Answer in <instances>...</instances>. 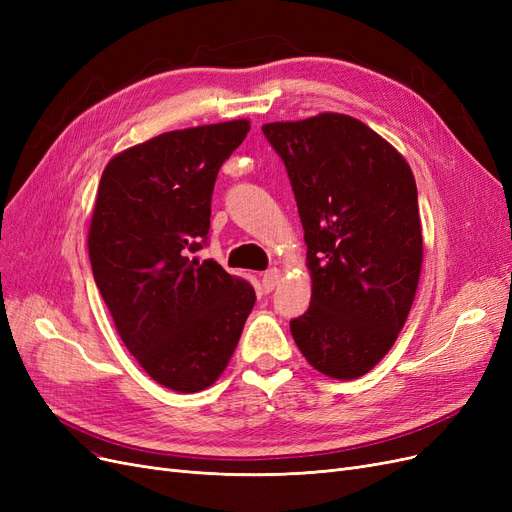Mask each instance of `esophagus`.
Listing matches in <instances>:
<instances>
[{
	"label": "esophagus",
	"instance_id": "esophagus-1",
	"mask_svg": "<svg viewBox=\"0 0 512 512\" xmlns=\"http://www.w3.org/2000/svg\"><path fill=\"white\" fill-rule=\"evenodd\" d=\"M279 281H281V273L277 269H269L267 273L262 275V288H264V292H273Z\"/></svg>",
	"mask_w": 512,
	"mask_h": 512
}]
</instances>
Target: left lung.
Masks as SVG:
<instances>
[{"instance_id": "left-lung-1", "label": "left lung", "mask_w": 512, "mask_h": 512, "mask_svg": "<svg viewBox=\"0 0 512 512\" xmlns=\"http://www.w3.org/2000/svg\"><path fill=\"white\" fill-rule=\"evenodd\" d=\"M305 231L311 305L290 322L307 362L358 379L392 349L424 262L417 186L404 156L337 112L262 125Z\"/></svg>"}]
</instances>
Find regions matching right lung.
<instances>
[{
	"label": "right lung",
	"mask_w": 512,
	"mask_h": 512,
	"mask_svg": "<svg viewBox=\"0 0 512 512\" xmlns=\"http://www.w3.org/2000/svg\"><path fill=\"white\" fill-rule=\"evenodd\" d=\"M250 120L161 133L105 165L88 258L122 343L167 390L192 394L231 360L256 303L250 281L192 258L209 233L211 192Z\"/></svg>",
	"instance_id": "obj_1"
}]
</instances>
